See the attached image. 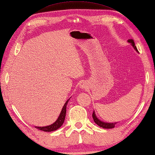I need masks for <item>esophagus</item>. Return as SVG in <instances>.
I'll return each instance as SVG.
<instances>
[{"label":"esophagus","instance_id":"obj_1","mask_svg":"<svg viewBox=\"0 0 155 155\" xmlns=\"http://www.w3.org/2000/svg\"><path fill=\"white\" fill-rule=\"evenodd\" d=\"M86 84L84 83V82H82L80 84V87H82V88H84L85 87H86Z\"/></svg>","mask_w":155,"mask_h":155}]
</instances>
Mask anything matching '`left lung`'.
Here are the masks:
<instances>
[{
  "mask_svg": "<svg viewBox=\"0 0 155 155\" xmlns=\"http://www.w3.org/2000/svg\"><path fill=\"white\" fill-rule=\"evenodd\" d=\"M128 42L130 43L131 44V45L134 47V48L135 50V51H137L138 52V50L136 48V46H135V43H134V41L133 39H129L128 40ZM93 120L94 121V123H95L97 125L102 127V128L104 129H112V128H114L115 127V124H116V123H105V122H103L101 120H100L97 117L96 114H95V112H94V111L93 113Z\"/></svg>",
  "mask_w": 155,
  "mask_h": 155,
  "instance_id": "obj_1",
  "label": "left lung"
}]
</instances>
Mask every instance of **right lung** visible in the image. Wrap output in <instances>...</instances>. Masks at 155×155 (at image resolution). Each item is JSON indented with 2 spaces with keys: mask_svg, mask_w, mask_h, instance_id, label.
Masks as SVG:
<instances>
[{
  "mask_svg": "<svg viewBox=\"0 0 155 155\" xmlns=\"http://www.w3.org/2000/svg\"><path fill=\"white\" fill-rule=\"evenodd\" d=\"M69 99H68L67 101L65 102L63 107L62 108L61 112V114H60L58 119H57V120L54 122L53 124H51L49 126H46V127H35V128L39 129V130H41V131H43L45 132L54 131H56V130L59 129L60 127L62 125V124H63L64 121L65 116H66L67 105L68 101H69Z\"/></svg>",
  "mask_w": 155,
  "mask_h": 155,
  "instance_id": "obj_1",
  "label": "right lung"
}]
</instances>
